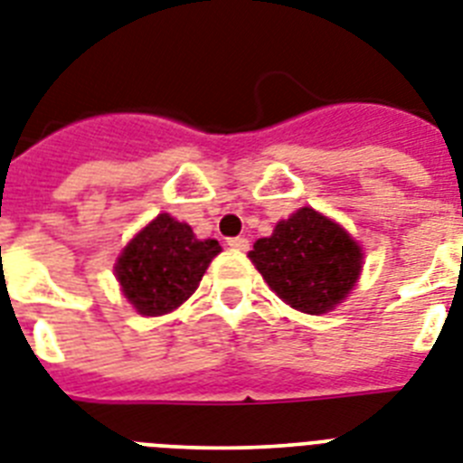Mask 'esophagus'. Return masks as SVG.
I'll return each instance as SVG.
<instances>
[{
	"label": "esophagus",
	"mask_w": 463,
	"mask_h": 463,
	"mask_svg": "<svg viewBox=\"0 0 463 463\" xmlns=\"http://www.w3.org/2000/svg\"><path fill=\"white\" fill-rule=\"evenodd\" d=\"M227 246L234 248V250H248V239H243V236H234V239H227Z\"/></svg>",
	"instance_id": "34e87169"
}]
</instances>
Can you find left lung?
I'll return each mask as SVG.
<instances>
[{"mask_svg": "<svg viewBox=\"0 0 463 463\" xmlns=\"http://www.w3.org/2000/svg\"><path fill=\"white\" fill-rule=\"evenodd\" d=\"M267 286L305 315H324L343 303L362 272L360 243L312 208L296 210L255 241L248 253Z\"/></svg>", "mask_w": 463, "mask_h": 463, "instance_id": "1", "label": "left lung"}]
</instances>
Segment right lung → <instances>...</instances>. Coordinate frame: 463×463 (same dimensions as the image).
<instances>
[{
	"label": "right lung",
	"instance_id": "obj_1",
	"mask_svg": "<svg viewBox=\"0 0 463 463\" xmlns=\"http://www.w3.org/2000/svg\"><path fill=\"white\" fill-rule=\"evenodd\" d=\"M220 250L215 239H196L189 224L160 213L125 246L116 277L139 315H167L196 291Z\"/></svg>",
	"mask_w": 463,
	"mask_h": 463
}]
</instances>
